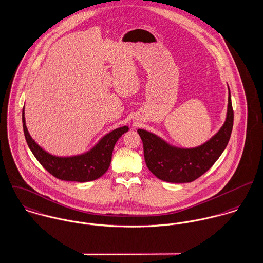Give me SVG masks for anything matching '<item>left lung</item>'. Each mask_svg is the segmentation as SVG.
Here are the masks:
<instances>
[{
	"instance_id": "1",
	"label": "left lung",
	"mask_w": 263,
	"mask_h": 263,
	"mask_svg": "<svg viewBox=\"0 0 263 263\" xmlns=\"http://www.w3.org/2000/svg\"><path fill=\"white\" fill-rule=\"evenodd\" d=\"M229 90V88H228ZM233 109L228 95L226 119L220 130L207 142L195 148H178L157 135L138 129L148 169L159 179L171 183H187L200 177L220 157L233 127Z\"/></svg>"
}]
</instances>
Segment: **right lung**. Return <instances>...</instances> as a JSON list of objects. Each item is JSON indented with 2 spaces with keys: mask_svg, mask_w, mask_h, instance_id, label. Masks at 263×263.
Returning a JSON list of instances; mask_svg holds the SVG:
<instances>
[{
  "mask_svg": "<svg viewBox=\"0 0 263 263\" xmlns=\"http://www.w3.org/2000/svg\"><path fill=\"white\" fill-rule=\"evenodd\" d=\"M23 129L27 144L41 165L53 176L65 181L88 182L96 180L108 170L112 152L117 140L129 128L123 126L102 137L88 152L70 157H58L46 152L28 132L25 113H22Z\"/></svg>",
  "mask_w": 263,
  "mask_h": 263,
  "instance_id": "obj_1",
  "label": "right lung"
}]
</instances>
